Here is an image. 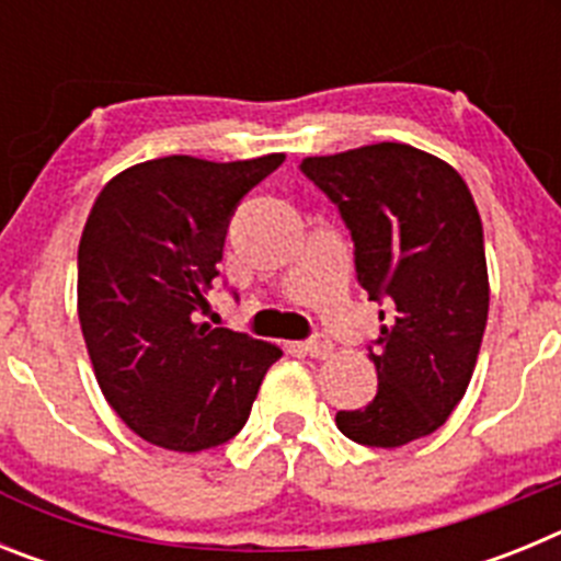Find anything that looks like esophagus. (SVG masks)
<instances>
[{"label": "esophagus", "mask_w": 561, "mask_h": 561, "mask_svg": "<svg viewBox=\"0 0 561 561\" xmlns=\"http://www.w3.org/2000/svg\"><path fill=\"white\" fill-rule=\"evenodd\" d=\"M306 354L314 356V359H325V356L334 354V342L329 336H314V340L306 342Z\"/></svg>", "instance_id": "obj_1"}]
</instances>
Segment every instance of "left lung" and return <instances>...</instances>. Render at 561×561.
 Wrapping results in <instances>:
<instances>
[{"label": "left lung", "instance_id": "left-lung-1", "mask_svg": "<svg viewBox=\"0 0 561 561\" xmlns=\"http://www.w3.org/2000/svg\"><path fill=\"white\" fill-rule=\"evenodd\" d=\"M304 173L340 207L356 247V277L388 295L368 408L340 410L356 444L393 449L435 433L463 399L489 317L483 225L463 176L404 142L306 157Z\"/></svg>", "mask_w": 561, "mask_h": 561}]
</instances>
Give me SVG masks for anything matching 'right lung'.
Returning a JSON list of instances; mask_svg holds the SVG:
<instances>
[{
  "instance_id": "right-lung-1",
  "label": "right lung",
  "mask_w": 561,
  "mask_h": 561,
  "mask_svg": "<svg viewBox=\"0 0 561 561\" xmlns=\"http://www.w3.org/2000/svg\"><path fill=\"white\" fill-rule=\"evenodd\" d=\"M286 153L160 157L103 185L78 247V320L112 410L153 447L202 453L250 419L284 351L199 317L238 199Z\"/></svg>"
}]
</instances>
